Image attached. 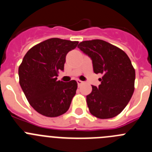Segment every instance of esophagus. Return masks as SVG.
Here are the masks:
<instances>
[{"mask_svg": "<svg viewBox=\"0 0 152 152\" xmlns=\"http://www.w3.org/2000/svg\"><path fill=\"white\" fill-rule=\"evenodd\" d=\"M77 84H78V86H80V84H83V81H82V80H79V79H77Z\"/></svg>", "mask_w": 152, "mask_h": 152, "instance_id": "1", "label": "esophagus"}]
</instances>
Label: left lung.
I'll list each match as a JSON object with an SVG mask.
<instances>
[{
    "instance_id": "obj_1",
    "label": "left lung",
    "mask_w": 152,
    "mask_h": 152,
    "mask_svg": "<svg viewBox=\"0 0 152 152\" xmlns=\"http://www.w3.org/2000/svg\"><path fill=\"white\" fill-rule=\"evenodd\" d=\"M77 48L91 57L94 72L101 74V84L92 86L87 96L90 113L99 119L119 115L128 104L135 90V72L126 52L101 39L83 41Z\"/></svg>"
}]
</instances>
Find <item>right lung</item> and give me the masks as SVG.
<instances>
[{
	"instance_id": "1",
	"label": "right lung",
	"mask_w": 152,
	"mask_h": 152,
	"mask_svg": "<svg viewBox=\"0 0 152 152\" xmlns=\"http://www.w3.org/2000/svg\"><path fill=\"white\" fill-rule=\"evenodd\" d=\"M78 42L52 38L32 47L19 66L20 84L31 107L47 117H57L69 109L77 83L58 80L65 57Z\"/></svg>"
}]
</instances>
